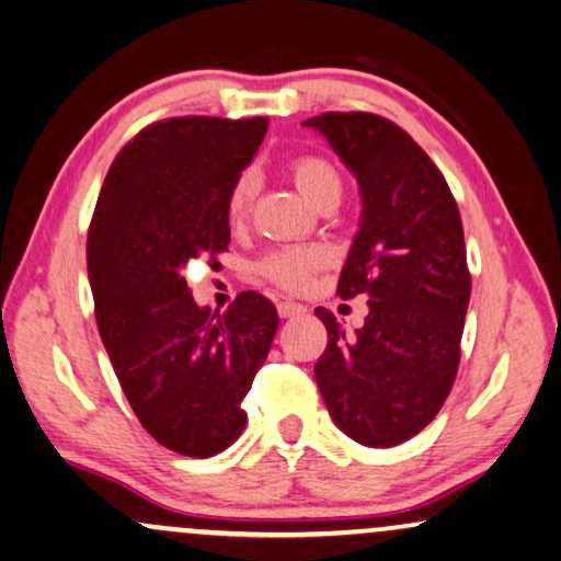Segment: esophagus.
<instances>
[{"mask_svg": "<svg viewBox=\"0 0 561 561\" xmlns=\"http://www.w3.org/2000/svg\"><path fill=\"white\" fill-rule=\"evenodd\" d=\"M276 310H279L282 318H300V316H305V305L289 302V300H282L279 305H276Z\"/></svg>", "mask_w": 561, "mask_h": 561, "instance_id": "34e87169", "label": "esophagus"}]
</instances>
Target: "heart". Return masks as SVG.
<instances>
[{"mask_svg": "<svg viewBox=\"0 0 561 561\" xmlns=\"http://www.w3.org/2000/svg\"><path fill=\"white\" fill-rule=\"evenodd\" d=\"M289 174H293L297 190L302 192L305 199L312 205L323 199L325 194H341V174L331 161L316 153H302L289 163ZM253 176L249 171H241L228 186L226 194V220L230 226H241L249 218L253 205ZM323 264V253L318 249H308V245H289V249L268 251L264 259L259 261V274L266 282L282 287V289H300L308 285L312 272H318Z\"/></svg>", "mask_w": 561, "mask_h": 561, "instance_id": "1", "label": "heart"}]
</instances>
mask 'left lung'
<instances>
[{
  "mask_svg": "<svg viewBox=\"0 0 561 561\" xmlns=\"http://www.w3.org/2000/svg\"><path fill=\"white\" fill-rule=\"evenodd\" d=\"M323 133L362 186L364 213L339 279L369 316L346 335L318 308L328 343L316 379L335 425L364 446H398L449 398L461 358L472 274L457 199L428 153L375 112H323Z\"/></svg>",
  "mask_w": 561,
  "mask_h": 561,
  "instance_id": "obj_1",
  "label": "left lung"
}]
</instances>
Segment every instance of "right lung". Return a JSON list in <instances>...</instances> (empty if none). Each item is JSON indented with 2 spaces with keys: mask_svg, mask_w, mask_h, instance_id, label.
Instances as JSON below:
<instances>
[{
  "mask_svg": "<svg viewBox=\"0 0 561 561\" xmlns=\"http://www.w3.org/2000/svg\"><path fill=\"white\" fill-rule=\"evenodd\" d=\"M268 117H167L119 148L89 222L94 316L140 425L167 449L207 459L241 436V402L272 346V300L241 293L197 308L182 276L228 251L226 194Z\"/></svg>",
  "mask_w": 561,
  "mask_h": 561,
  "instance_id": "obj_1",
  "label": "right lung"
}]
</instances>
